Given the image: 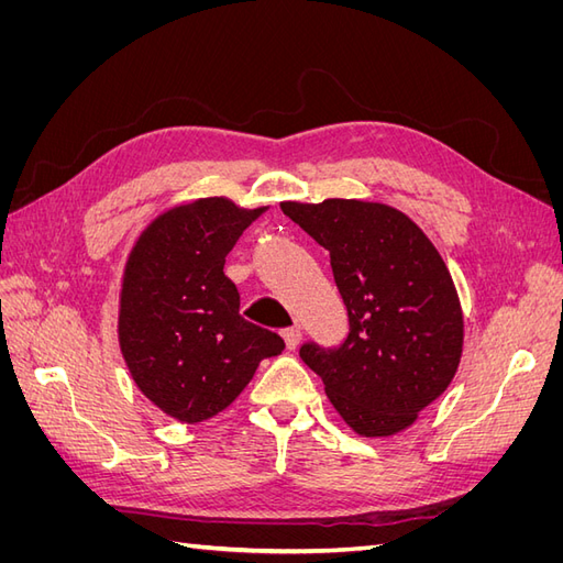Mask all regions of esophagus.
<instances>
[{"mask_svg":"<svg viewBox=\"0 0 563 563\" xmlns=\"http://www.w3.org/2000/svg\"><path fill=\"white\" fill-rule=\"evenodd\" d=\"M282 338H284V343H286L288 350H296V347L300 345L302 333H300L298 327H291V329H284V331H282Z\"/></svg>","mask_w":563,"mask_h":563,"instance_id":"esophagus-1","label":"esophagus"}]
</instances>
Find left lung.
I'll use <instances>...</instances> for the list:
<instances>
[{
    "label": "left lung",
    "mask_w": 563,
    "mask_h": 563,
    "mask_svg": "<svg viewBox=\"0 0 563 563\" xmlns=\"http://www.w3.org/2000/svg\"><path fill=\"white\" fill-rule=\"evenodd\" d=\"M282 211L329 251L347 308L343 345L300 360L362 437H391L451 385L463 354V310L451 272L406 213L378 201H284Z\"/></svg>",
    "instance_id": "obj_1"
}]
</instances>
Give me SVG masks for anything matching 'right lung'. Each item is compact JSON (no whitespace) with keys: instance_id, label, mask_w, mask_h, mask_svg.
Returning a JSON list of instances; mask_svg holds the SVG:
<instances>
[{"instance_id":"1","label":"right lung","mask_w":563,"mask_h":563,"mask_svg":"<svg viewBox=\"0 0 563 563\" xmlns=\"http://www.w3.org/2000/svg\"><path fill=\"white\" fill-rule=\"evenodd\" d=\"M267 207L207 197L168 209L131 249L119 347L133 383L166 416L201 422L228 408L284 340L240 314L225 255Z\"/></svg>"}]
</instances>
